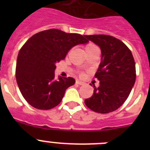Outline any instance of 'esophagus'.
<instances>
[{"mask_svg": "<svg viewBox=\"0 0 150 150\" xmlns=\"http://www.w3.org/2000/svg\"><path fill=\"white\" fill-rule=\"evenodd\" d=\"M76 83L78 85H80V86H83V85H84V83H83V82L80 81V80H78V79L76 81Z\"/></svg>", "mask_w": 150, "mask_h": 150, "instance_id": "1", "label": "esophagus"}]
</instances>
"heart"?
Masks as SVG:
<instances>
[{
	"label": "heart",
	"mask_w": 150,
	"mask_h": 150,
	"mask_svg": "<svg viewBox=\"0 0 150 150\" xmlns=\"http://www.w3.org/2000/svg\"><path fill=\"white\" fill-rule=\"evenodd\" d=\"M94 46H95V45H93V44H88V46H87L86 47V49H89V48H91V47H94Z\"/></svg>",
	"instance_id": "1"
}]
</instances>
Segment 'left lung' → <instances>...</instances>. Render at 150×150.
Wrapping results in <instances>:
<instances>
[{"mask_svg":"<svg viewBox=\"0 0 150 150\" xmlns=\"http://www.w3.org/2000/svg\"><path fill=\"white\" fill-rule=\"evenodd\" d=\"M98 46L101 59L95 77L100 86L93 85L94 93L85 100L87 107L99 113H108L121 107L136 79L135 62L132 52L117 38L104 34L85 35Z\"/></svg>","mask_w":150,"mask_h":150,"instance_id":"1","label":"left lung"}]
</instances>
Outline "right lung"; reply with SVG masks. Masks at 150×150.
<instances>
[{"instance_id": "obj_1", "label": "right lung", "mask_w": 150, "mask_h": 150, "mask_svg": "<svg viewBox=\"0 0 150 150\" xmlns=\"http://www.w3.org/2000/svg\"><path fill=\"white\" fill-rule=\"evenodd\" d=\"M85 36L50 29L34 34L18 52L16 78L24 98L36 109L50 110L59 104L72 77H55L56 63L72 47L88 43Z\"/></svg>"}]
</instances>
